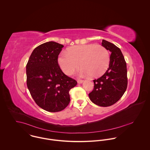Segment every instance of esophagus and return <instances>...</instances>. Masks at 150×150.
<instances>
[{"instance_id":"34e87169","label":"esophagus","mask_w":150,"mask_h":150,"mask_svg":"<svg viewBox=\"0 0 150 150\" xmlns=\"http://www.w3.org/2000/svg\"><path fill=\"white\" fill-rule=\"evenodd\" d=\"M83 82V80H77V83L79 84H81Z\"/></svg>"}]
</instances>
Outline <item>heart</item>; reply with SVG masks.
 I'll return each mask as SVG.
<instances>
[{"label":"heart","instance_id":"b5f03b06","mask_svg":"<svg viewBox=\"0 0 150 150\" xmlns=\"http://www.w3.org/2000/svg\"><path fill=\"white\" fill-rule=\"evenodd\" d=\"M110 54L105 47L94 44L76 45L69 48L67 52H62L58 57V64L66 75L72 74L80 64L82 75L91 77L102 76L110 64Z\"/></svg>","mask_w":150,"mask_h":150}]
</instances>
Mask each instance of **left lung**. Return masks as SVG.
I'll use <instances>...</instances> for the list:
<instances>
[{"instance_id": "1", "label": "left lung", "mask_w": 150, "mask_h": 150, "mask_svg": "<svg viewBox=\"0 0 150 150\" xmlns=\"http://www.w3.org/2000/svg\"><path fill=\"white\" fill-rule=\"evenodd\" d=\"M102 45L111 52L109 67L102 76L93 80L94 88L89 97L96 105L107 107L118 102L125 93L128 86L127 68L118 47L105 40H102Z\"/></svg>"}]
</instances>
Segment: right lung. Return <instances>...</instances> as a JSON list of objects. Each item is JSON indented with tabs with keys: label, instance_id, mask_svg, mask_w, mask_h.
Listing matches in <instances>:
<instances>
[{
	"label": "right lung",
	"instance_id": "add662e5",
	"mask_svg": "<svg viewBox=\"0 0 150 150\" xmlns=\"http://www.w3.org/2000/svg\"><path fill=\"white\" fill-rule=\"evenodd\" d=\"M64 45L43 43L31 54L26 64V84L36 103L49 112L63 110L69 104V91L77 82L64 74L58 64Z\"/></svg>",
	"mask_w": 150,
	"mask_h": 150
}]
</instances>
